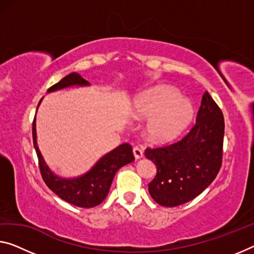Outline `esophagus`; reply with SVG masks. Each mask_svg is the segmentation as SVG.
I'll return each instance as SVG.
<instances>
[{
  "label": "esophagus",
  "instance_id": "obj_1",
  "mask_svg": "<svg viewBox=\"0 0 254 254\" xmlns=\"http://www.w3.org/2000/svg\"><path fill=\"white\" fill-rule=\"evenodd\" d=\"M132 153H134V155H135V158L136 159H140L143 157V150L140 149V147H138V146H135L134 149H132Z\"/></svg>",
  "mask_w": 254,
  "mask_h": 254
}]
</instances>
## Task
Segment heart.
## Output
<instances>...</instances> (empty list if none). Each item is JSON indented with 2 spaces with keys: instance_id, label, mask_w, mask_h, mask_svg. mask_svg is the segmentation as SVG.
<instances>
[{
  "instance_id": "heart-1",
  "label": "heart",
  "mask_w": 254,
  "mask_h": 254,
  "mask_svg": "<svg viewBox=\"0 0 254 254\" xmlns=\"http://www.w3.org/2000/svg\"><path fill=\"white\" fill-rule=\"evenodd\" d=\"M193 115L192 104L169 87H157L138 97L132 107V116L149 119L146 129L150 137L168 140L179 134Z\"/></svg>"
}]
</instances>
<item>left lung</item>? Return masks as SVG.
Returning a JSON list of instances; mask_svg holds the SVG:
<instances>
[{"instance_id":"left-lung-1","label":"left lung","mask_w":254,"mask_h":254,"mask_svg":"<svg viewBox=\"0 0 254 254\" xmlns=\"http://www.w3.org/2000/svg\"><path fill=\"white\" fill-rule=\"evenodd\" d=\"M224 132L221 109L205 92L196 122L185 136L145 150V157L157 166L149 184L152 198L160 205L177 206L203 192L220 170Z\"/></svg>"}]
</instances>
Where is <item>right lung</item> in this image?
Listing matches in <instances>:
<instances>
[{"label":"right lung","mask_w":254,"mask_h":254,"mask_svg":"<svg viewBox=\"0 0 254 254\" xmlns=\"http://www.w3.org/2000/svg\"><path fill=\"white\" fill-rule=\"evenodd\" d=\"M72 85L83 86V85H89V83L85 80L79 73L72 72L62 78L59 83L51 86L48 92H53L57 89L72 86ZM35 126L36 125H35L34 118L33 142L35 150H36L38 166H40L43 181H44L46 186L62 200L67 201L68 203L73 205L80 206V208H93V206L99 205L108 195L111 183L114 181V177L118 169L135 160L131 145L125 143L101 158L96 165L84 176L72 179L60 178L49 169V167L46 166L42 158L36 142V128Z\"/></svg>","instance_id":"obj_1"}]
</instances>
